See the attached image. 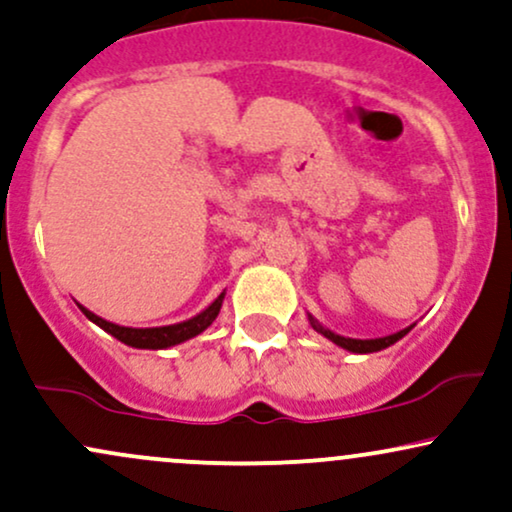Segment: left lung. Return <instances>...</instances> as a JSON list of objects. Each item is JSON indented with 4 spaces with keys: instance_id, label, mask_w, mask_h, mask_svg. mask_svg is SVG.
Wrapping results in <instances>:
<instances>
[{
    "instance_id": "1",
    "label": "left lung",
    "mask_w": 512,
    "mask_h": 512,
    "mask_svg": "<svg viewBox=\"0 0 512 512\" xmlns=\"http://www.w3.org/2000/svg\"><path fill=\"white\" fill-rule=\"evenodd\" d=\"M308 320H310V325H313L315 332H320L322 337H327L330 342L342 346V349H346V351H351V354H373V351H383V349H387V346L399 342V339H402L404 334L414 327V325L404 327V330H399L395 334H387V337H378V339H351V337H342V334L327 330V327H322L313 315H308Z\"/></svg>"
}]
</instances>
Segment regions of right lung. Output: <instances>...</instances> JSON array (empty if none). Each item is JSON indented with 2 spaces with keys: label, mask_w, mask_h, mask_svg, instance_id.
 Returning a JSON list of instances; mask_svg holds the SVG:
<instances>
[{
  "label": "right lung",
  "mask_w": 512,
  "mask_h": 512,
  "mask_svg": "<svg viewBox=\"0 0 512 512\" xmlns=\"http://www.w3.org/2000/svg\"><path fill=\"white\" fill-rule=\"evenodd\" d=\"M223 296H226V291H223L214 303H209L202 313L190 317V320H182V322H175V325H163V327L115 325V322L103 320V317L91 313V310L84 308L81 303H76V305H79V310L88 317V320L96 322V325L108 334H113V337L120 339L122 344L134 346V349H170V346L187 342V339L197 337V334H202L204 330H207L211 322L216 320V315H219V310L223 305Z\"/></svg>",
  "instance_id": "right-lung-1"
}]
</instances>
